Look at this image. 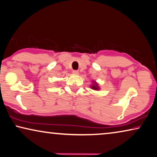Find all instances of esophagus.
Wrapping results in <instances>:
<instances>
[{"label": "esophagus", "mask_w": 157, "mask_h": 157, "mask_svg": "<svg viewBox=\"0 0 157 157\" xmlns=\"http://www.w3.org/2000/svg\"><path fill=\"white\" fill-rule=\"evenodd\" d=\"M72 73H73L74 75H78L79 71H72Z\"/></svg>", "instance_id": "obj_1"}]
</instances>
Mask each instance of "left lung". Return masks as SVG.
<instances>
[{"mask_svg": "<svg viewBox=\"0 0 157 157\" xmlns=\"http://www.w3.org/2000/svg\"><path fill=\"white\" fill-rule=\"evenodd\" d=\"M90 87H91V89H92V90H96V91H98L100 90L99 84H98L97 82L94 80H92V85L90 86Z\"/></svg>", "mask_w": 157, "mask_h": 157, "instance_id": "obj_1", "label": "left lung"}]
</instances>
